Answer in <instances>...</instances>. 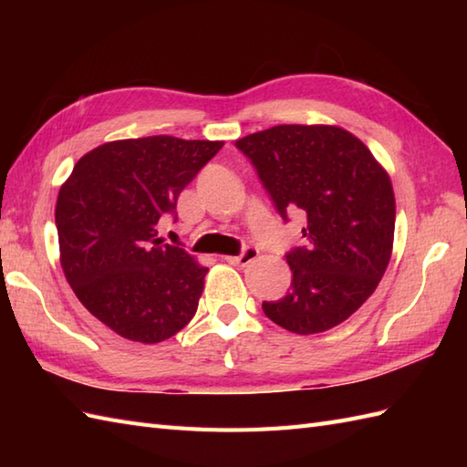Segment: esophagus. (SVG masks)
<instances>
[{"label":"esophagus","mask_w":467,"mask_h":467,"mask_svg":"<svg viewBox=\"0 0 467 467\" xmlns=\"http://www.w3.org/2000/svg\"><path fill=\"white\" fill-rule=\"evenodd\" d=\"M256 256H259V251H256V249H246L244 253L236 254V256H224V261L228 265H233V266H246L251 261H254Z\"/></svg>","instance_id":"obj_1"}]
</instances>
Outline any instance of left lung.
Segmentation results:
<instances>
[{
  "mask_svg": "<svg viewBox=\"0 0 467 467\" xmlns=\"http://www.w3.org/2000/svg\"><path fill=\"white\" fill-rule=\"evenodd\" d=\"M276 211L305 213L306 246L286 254L291 289L263 311L296 335L329 331L369 299L393 251L391 178L359 138L331 124H281L236 140Z\"/></svg>",
  "mask_w": 467,
  "mask_h": 467,
  "instance_id": "1",
  "label": "left lung"
}]
</instances>
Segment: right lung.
I'll return each instance as SVG.
<instances>
[{
	"label": "right lung",
	"instance_id": "right-lung-1",
	"mask_svg": "<svg viewBox=\"0 0 467 467\" xmlns=\"http://www.w3.org/2000/svg\"><path fill=\"white\" fill-rule=\"evenodd\" d=\"M223 140L146 136L94 148L59 186V265L78 299L124 339L161 343L191 323L206 266L158 223Z\"/></svg>",
	"mask_w": 467,
	"mask_h": 467
}]
</instances>
